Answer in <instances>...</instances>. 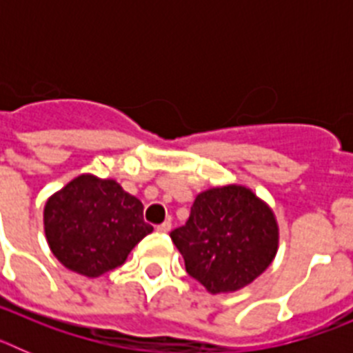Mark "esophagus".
Here are the masks:
<instances>
[{
	"instance_id": "esophagus-1",
	"label": "esophagus",
	"mask_w": 353,
	"mask_h": 353,
	"mask_svg": "<svg viewBox=\"0 0 353 353\" xmlns=\"http://www.w3.org/2000/svg\"><path fill=\"white\" fill-rule=\"evenodd\" d=\"M171 230V221H164V223H161L157 226V232L161 233H168Z\"/></svg>"
}]
</instances>
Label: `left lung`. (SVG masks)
<instances>
[{
    "label": "left lung",
    "mask_w": 353,
    "mask_h": 353,
    "mask_svg": "<svg viewBox=\"0 0 353 353\" xmlns=\"http://www.w3.org/2000/svg\"><path fill=\"white\" fill-rule=\"evenodd\" d=\"M185 270L210 293L236 292L272 263L277 223L251 189L214 187L196 196L183 226L170 233Z\"/></svg>",
    "instance_id": "1"
}]
</instances>
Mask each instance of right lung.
<instances>
[{"mask_svg":"<svg viewBox=\"0 0 353 353\" xmlns=\"http://www.w3.org/2000/svg\"><path fill=\"white\" fill-rule=\"evenodd\" d=\"M43 228L52 254L86 277L120 267L134 245L154 232L136 196L93 174H81L48 199Z\"/></svg>","mask_w":353,"mask_h":353,"instance_id":"1","label":"right lung"}]
</instances>
